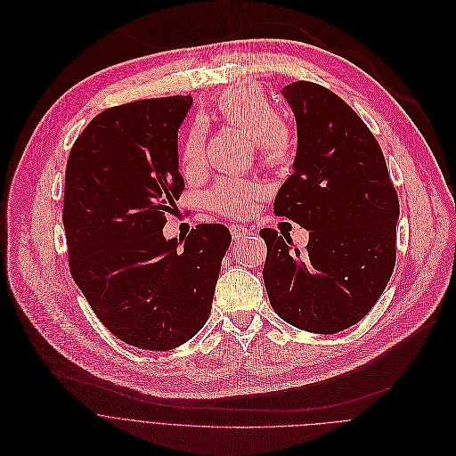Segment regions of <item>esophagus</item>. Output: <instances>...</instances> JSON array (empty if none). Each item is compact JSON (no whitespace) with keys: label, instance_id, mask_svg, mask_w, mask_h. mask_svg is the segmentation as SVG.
Here are the masks:
<instances>
[{"label":"esophagus","instance_id":"esophagus-1","mask_svg":"<svg viewBox=\"0 0 456 456\" xmlns=\"http://www.w3.org/2000/svg\"><path fill=\"white\" fill-rule=\"evenodd\" d=\"M230 232H232L233 240H239V239H242V237H246L249 233V230L246 226H242V224H232Z\"/></svg>","mask_w":456,"mask_h":456}]
</instances>
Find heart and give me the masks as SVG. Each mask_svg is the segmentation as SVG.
I'll return each mask as SVG.
<instances>
[{
    "mask_svg": "<svg viewBox=\"0 0 456 456\" xmlns=\"http://www.w3.org/2000/svg\"><path fill=\"white\" fill-rule=\"evenodd\" d=\"M217 111L224 124L246 134L258 152V159L267 167H282L291 159L293 140L288 127L279 120V111L262 89L255 86L232 87L219 97ZM207 133L203 126H194L181 151V165L185 172H194L205 163ZM262 192L260 185L233 177L219 179L207 196L212 210L240 217L246 216L253 200Z\"/></svg>",
    "mask_w": 456,
    "mask_h": 456,
    "instance_id": "obj_1",
    "label": "heart"
}]
</instances>
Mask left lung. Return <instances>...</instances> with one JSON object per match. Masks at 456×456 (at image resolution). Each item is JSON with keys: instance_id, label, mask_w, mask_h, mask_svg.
Listing matches in <instances>:
<instances>
[{"instance_id": "1", "label": "left lung", "mask_w": 456, "mask_h": 456, "mask_svg": "<svg viewBox=\"0 0 456 456\" xmlns=\"http://www.w3.org/2000/svg\"><path fill=\"white\" fill-rule=\"evenodd\" d=\"M282 95L298 147L273 210L309 230V242L291 249L289 237L260 230L262 277L284 322L334 334L365 318L392 277L399 198L378 140L343 99L307 80L284 86Z\"/></svg>"}]
</instances>
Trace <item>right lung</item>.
Segmentation results:
<instances>
[{"label": "right lung", "mask_w": 456, "mask_h": 456, "mask_svg": "<svg viewBox=\"0 0 456 456\" xmlns=\"http://www.w3.org/2000/svg\"><path fill=\"white\" fill-rule=\"evenodd\" d=\"M191 108V95L110 108L87 124L66 163L71 277L111 334L145 350H172L203 329L232 242L217 223L192 228L183 248L163 237L185 189L177 129Z\"/></svg>", "instance_id": "add662e5"}]
</instances>
